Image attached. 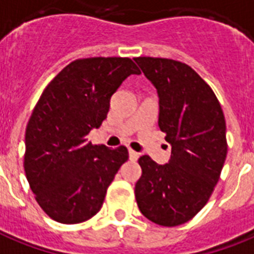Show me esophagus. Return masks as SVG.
Masks as SVG:
<instances>
[{
  "instance_id": "34e87169",
  "label": "esophagus",
  "mask_w": 254,
  "mask_h": 254,
  "mask_svg": "<svg viewBox=\"0 0 254 254\" xmlns=\"http://www.w3.org/2000/svg\"><path fill=\"white\" fill-rule=\"evenodd\" d=\"M128 154H129V160H131V161H136L137 158H139V153H136L135 150L129 149Z\"/></svg>"
}]
</instances>
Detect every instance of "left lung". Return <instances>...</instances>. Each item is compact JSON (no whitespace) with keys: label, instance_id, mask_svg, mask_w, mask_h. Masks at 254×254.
Here are the masks:
<instances>
[{"label":"left lung","instance_id":"8db88e82","mask_svg":"<svg viewBox=\"0 0 254 254\" xmlns=\"http://www.w3.org/2000/svg\"><path fill=\"white\" fill-rule=\"evenodd\" d=\"M160 97L158 126L171 157L158 165L139 158L135 186L144 217L165 227L183 225L210 198L227 156L226 121L213 89L188 64L153 57L133 58Z\"/></svg>","mask_w":254,"mask_h":254}]
</instances>
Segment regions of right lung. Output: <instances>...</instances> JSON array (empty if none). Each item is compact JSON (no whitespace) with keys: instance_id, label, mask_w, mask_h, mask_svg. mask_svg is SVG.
<instances>
[{"instance_id":"add662e5","label":"right lung","mask_w":254,"mask_h":254,"mask_svg":"<svg viewBox=\"0 0 254 254\" xmlns=\"http://www.w3.org/2000/svg\"><path fill=\"white\" fill-rule=\"evenodd\" d=\"M133 61L94 57L67 64L39 98L26 128L24 171L37 204L52 219L75 225L96 215L128 150L88 141Z\"/></svg>"}]
</instances>
